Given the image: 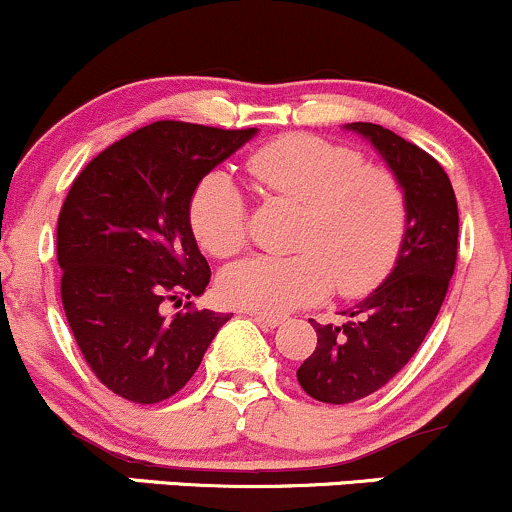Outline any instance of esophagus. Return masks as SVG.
Listing matches in <instances>:
<instances>
[{
  "label": "esophagus",
  "instance_id": "obj_1",
  "mask_svg": "<svg viewBox=\"0 0 512 512\" xmlns=\"http://www.w3.org/2000/svg\"><path fill=\"white\" fill-rule=\"evenodd\" d=\"M251 320H254L258 327H263V329H276L280 324V317L261 315V312H251Z\"/></svg>",
  "mask_w": 512,
  "mask_h": 512
}]
</instances>
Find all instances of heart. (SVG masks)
Segmentation results:
<instances>
[{"mask_svg":"<svg viewBox=\"0 0 512 512\" xmlns=\"http://www.w3.org/2000/svg\"><path fill=\"white\" fill-rule=\"evenodd\" d=\"M266 200L300 207L290 256H251L219 276L227 302L261 315H285L337 288L356 298L388 276L408 232V195L398 175L366 166L356 148L290 134L246 161ZM246 200L222 170L192 190L188 219L207 254L229 258L246 244Z\"/></svg>","mask_w":512,"mask_h":512,"instance_id":"1","label":"heart"}]
</instances>
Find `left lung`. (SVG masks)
I'll return each instance as SVG.
<instances>
[{
	"instance_id": "1",
	"label": "left lung",
	"mask_w": 512,
	"mask_h": 512,
	"mask_svg": "<svg viewBox=\"0 0 512 512\" xmlns=\"http://www.w3.org/2000/svg\"><path fill=\"white\" fill-rule=\"evenodd\" d=\"M346 129L371 141L408 195V232L390 276L344 324H317V346L298 368L310 398L346 405L383 388L420 349L456 266L459 210L449 175L427 151L378 124Z\"/></svg>"
}]
</instances>
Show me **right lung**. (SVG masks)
Returning <instances> with one entry per match:
<instances>
[{
    "label": "right lung",
    "instance_id": "add662e5",
    "mask_svg": "<svg viewBox=\"0 0 512 512\" xmlns=\"http://www.w3.org/2000/svg\"><path fill=\"white\" fill-rule=\"evenodd\" d=\"M256 129L153 122L104 148L58 217L60 298L87 366L112 393L153 405L178 393L229 315L166 302L205 293L207 258L188 205L202 178Z\"/></svg>",
    "mask_w": 512,
    "mask_h": 512
}]
</instances>
